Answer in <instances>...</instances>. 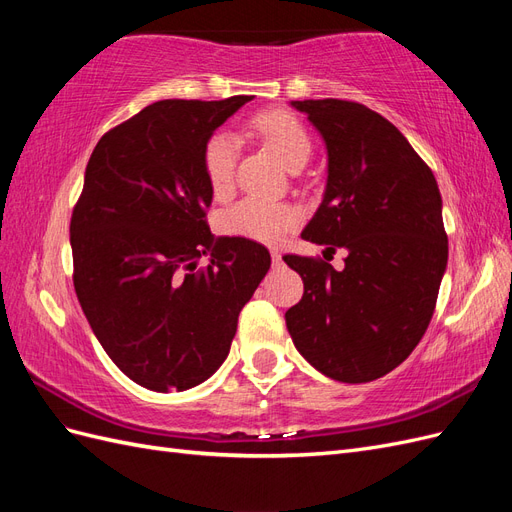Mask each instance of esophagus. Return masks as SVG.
Masks as SVG:
<instances>
[{"label": "esophagus", "instance_id": "34e87169", "mask_svg": "<svg viewBox=\"0 0 512 512\" xmlns=\"http://www.w3.org/2000/svg\"><path fill=\"white\" fill-rule=\"evenodd\" d=\"M271 260H273V265L277 267V265H282V254L277 252V250H271Z\"/></svg>", "mask_w": 512, "mask_h": 512}]
</instances>
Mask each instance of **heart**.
Here are the masks:
<instances>
[{
    "label": "heart",
    "instance_id": "1",
    "mask_svg": "<svg viewBox=\"0 0 512 512\" xmlns=\"http://www.w3.org/2000/svg\"><path fill=\"white\" fill-rule=\"evenodd\" d=\"M250 128L265 141L288 168H301L312 153V136L303 121L282 108L252 117ZM239 158L237 138L228 132L211 134L203 145V173L215 200H224L235 188ZM299 222V211L286 203L262 198H243L222 213L220 228L230 237L260 243H277Z\"/></svg>",
    "mask_w": 512,
    "mask_h": 512
}]
</instances>
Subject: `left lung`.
Instances as JSON below:
<instances>
[{
  "mask_svg": "<svg viewBox=\"0 0 512 512\" xmlns=\"http://www.w3.org/2000/svg\"><path fill=\"white\" fill-rule=\"evenodd\" d=\"M327 145V190L301 237L346 267L284 256L303 280L286 327L320 374L359 384L389 374L421 342L448 260L431 168L389 119L348 100H294Z\"/></svg>",
  "mask_w": 512,
  "mask_h": 512,
  "instance_id": "obj_1",
  "label": "left lung"
}]
</instances>
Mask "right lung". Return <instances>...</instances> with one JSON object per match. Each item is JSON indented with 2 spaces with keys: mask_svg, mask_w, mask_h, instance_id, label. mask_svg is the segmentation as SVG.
<instances>
[{
  "mask_svg": "<svg viewBox=\"0 0 512 512\" xmlns=\"http://www.w3.org/2000/svg\"><path fill=\"white\" fill-rule=\"evenodd\" d=\"M250 100L153 102L108 130L87 162L70 222L74 290L106 354L145 389L213 376L271 267L265 245L215 239L207 224L203 145Z\"/></svg>",
  "mask_w": 512,
  "mask_h": 512,
  "instance_id": "obj_1",
  "label": "right lung"
}]
</instances>
